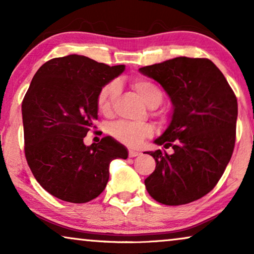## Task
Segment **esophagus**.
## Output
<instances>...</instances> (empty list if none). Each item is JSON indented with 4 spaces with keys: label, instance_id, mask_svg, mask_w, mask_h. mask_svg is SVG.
<instances>
[{
    "label": "esophagus",
    "instance_id": "34e87169",
    "mask_svg": "<svg viewBox=\"0 0 254 254\" xmlns=\"http://www.w3.org/2000/svg\"><path fill=\"white\" fill-rule=\"evenodd\" d=\"M138 155H140V151L133 150V149H129V151H128V156H129V157H136Z\"/></svg>",
    "mask_w": 254,
    "mask_h": 254
}]
</instances>
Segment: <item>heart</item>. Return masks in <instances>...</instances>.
Here are the masks:
<instances>
[{
    "instance_id": "1",
    "label": "heart",
    "mask_w": 254,
    "mask_h": 254,
    "mask_svg": "<svg viewBox=\"0 0 254 254\" xmlns=\"http://www.w3.org/2000/svg\"><path fill=\"white\" fill-rule=\"evenodd\" d=\"M131 86L149 106H157L163 100L162 90L147 78H134L131 81ZM118 93H119V83L117 81H111L100 88L97 93L96 105L103 116H111ZM110 131L117 141L129 147H136L145 138L150 137L154 134V127L149 123L118 121L111 126Z\"/></svg>"
}]
</instances>
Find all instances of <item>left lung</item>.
<instances>
[{
  "label": "left lung",
  "mask_w": 254,
  "mask_h": 254,
  "mask_svg": "<svg viewBox=\"0 0 254 254\" xmlns=\"http://www.w3.org/2000/svg\"><path fill=\"white\" fill-rule=\"evenodd\" d=\"M173 104L172 120L149 151L155 171L144 180L152 199L166 206L193 202L210 192L234 152L238 104L220 69L206 58L179 57L140 68Z\"/></svg>",
  "instance_id": "left-lung-1"
}]
</instances>
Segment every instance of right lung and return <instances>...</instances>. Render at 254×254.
<instances>
[{"mask_svg": "<svg viewBox=\"0 0 254 254\" xmlns=\"http://www.w3.org/2000/svg\"><path fill=\"white\" fill-rule=\"evenodd\" d=\"M83 55L54 58L38 69L22 103L24 151L34 178L52 195L89 202L105 190L109 165L128 157L111 136L86 147L96 129L97 93L124 71Z\"/></svg>", "mask_w": 254, "mask_h": 254, "instance_id": "obj_1", "label": "right lung"}]
</instances>
